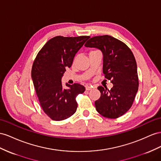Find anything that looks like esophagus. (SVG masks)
Here are the masks:
<instances>
[{"label": "esophagus", "mask_w": 161, "mask_h": 161, "mask_svg": "<svg viewBox=\"0 0 161 161\" xmlns=\"http://www.w3.org/2000/svg\"><path fill=\"white\" fill-rule=\"evenodd\" d=\"M94 88L92 87V86H86V90H92Z\"/></svg>", "instance_id": "esophagus-1"}]
</instances>
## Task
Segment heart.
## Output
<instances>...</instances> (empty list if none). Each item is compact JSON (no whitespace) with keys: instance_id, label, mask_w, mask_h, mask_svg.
I'll use <instances>...</instances> for the list:
<instances>
[{"instance_id":"b5f03b06","label":"heart","mask_w":161,"mask_h":161,"mask_svg":"<svg viewBox=\"0 0 161 161\" xmlns=\"http://www.w3.org/2000/svg\"><path fill=\"white\" fill-rule=\"evenodd\" d=\"M92 52H96V51H92Z\"/></svg>"}]
</instances>
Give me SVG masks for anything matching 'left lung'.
<instances>
[{
	"label": "left lung",
	"instance_id": "1",
	"mask_svg": "<svg viewBox=\"0 0 161 161\" xmlns=\"http://www.w3.org/2000/svg\"><path fill=\"white\" fill-rule=\"evenodd\" d=\"M86 47L99 49L103 53V72L111 80L110 90L98 86L101 97L95 101L97 112L108 118H117L130 108L137 92V67L133 52L122 41L109 35L90 38Z\"/></svg>",
	"mask_w": 161,
	"mask_h": 161
}]
</instances>
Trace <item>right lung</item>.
Returning a JSON list of instances; mask_svg holds the SVG:
<instances>
[{"label": "right lung", "instance_id": "1", "mask_svg": "<svg viewBox=\"0 0 161 161\" xmlns=\"http://www.w3.org/2000/svg\"><path fill=\"white\" fill-rule=\"evenodd\" d=\"M88 38L55 36L45 44L32 64L31 77L36 95L43 112L53 120H63L76 112V97L85 91L84 86L66 83L65 89L62 77Z\"/></svg>", "mask_w": 161, "mask_h": 161}]
</instances>
